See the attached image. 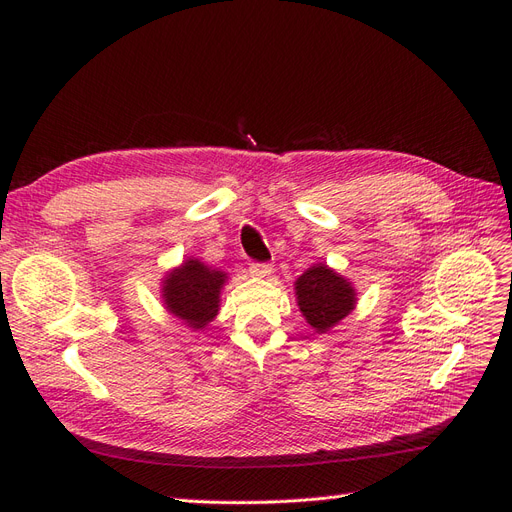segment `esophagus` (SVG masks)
<instances>
[{"label":"esophagus","instance_id":"34e87169","mask_svg":"<svg viewBox=\"0 0 512 512\" xmlns=\"http://www.w3.org/2000/svg\"><path fill=\"white\" fill-rule=\"evenodd\" d=\"M250 273L254 277H269L273 273V267L269 265V262H254V265L250 267Z\"/></svg>","mask_w":512,"mask_h":512}]
</instances>
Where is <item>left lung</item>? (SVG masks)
<instances>
[{
    "label": "left lung",
    "mask_w": 512,
    "mask_h": 512,
    "mask_svg": "<svg viewBox=\"0 0 512 512\" xmlns=\"http://www.w3.org/2000/svg\"><path fill=\"white\" fill-rule=\"evenodd\" d=\"M294 297L305 322L316 333L337 327L356 307V288L324 262H316L294 282Z\"/></svg>",
    "instance_id": "left-lung-1"
}]
</instances>
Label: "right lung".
I'll use <instances>...</instances> for the list:
<instances>
[{
    "mask_svg": "<svg viewBox=\"0 0 512 512\" xmlns=\"http://www.w3.org/2000/svg\"><path fill=\"white\" fill-rule=\"evenodd\" d=\"M226 282V271L213 269L190 256L179 267L166 271L162 277V303L166 312L181 320L185 327L192 331H203L220 312Z\"/></svg>",
    "mask_w": 512,
    "mask_h": 512,
    "instance_id": "obj_1",
    "label": "right lung"
}]
</instances>
